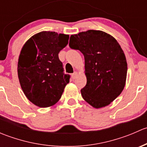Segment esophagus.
<instances>
[{"instance_id": "esophagus-1", "label": "esophagus", "mask_w": 147, "mask_h": 147, "mask_svg": "<svg viewBox=\"0 0 147 147\" xmlns=\"http://www.w3.org/2000/svg\"><path fill=\"white\" fill-rule=\"evenodd\" d=\"M77 75H78V72H74L72 74V79H75V78H76Z\"/></svg>"}]
</instances>
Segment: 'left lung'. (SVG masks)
<instances>
[{"label": "left lung", "mask_w": 147, "mask_h": 147, "mask_svg": "<svg viewBox=\"0 0 147 147\" xmlns=\"http://www.w3.org/2000/svg\"><path fill=\"white\" fill-rule=\"evenodd\" d=\"M69 46L84 55L83 99L94 108L109 105L124 90L127 78V60L119 44L106 32L89 30L71 35Z\"/></svg>", "instance_id": "left-lung-1"}]
</instances>
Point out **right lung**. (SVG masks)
Returning <instances> with one entry per match:
<instances>
[{
  "mask_svg": "<svg viewBox=\"0 0 147 147\" xmlns=\"http://www.w3.org/2000/svg\"><path fill=\"white\" fill-rule=\"evenodd\" d=\"M69 35L43 31L31 37L22 48L18 75L23 92L32 103L47 107L57 103L70 75L64 73L58 54Z\"/></svg>",
  "mask_w": 147,
  "mask_h": 147,
  "instance_id": "obj_1",
  "label": "right lung"
}]
</instances>
